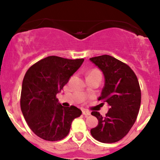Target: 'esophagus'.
Returning a JSON list of instances; mask_svg holds the SVG:
<instances>
[{"mask_svg": "<svg viewBox=\"0 0 160 160\" xmlns=\"http://www.w3.org/2000/svg\"><path fill=\"white\" fill-rule=\"evenodd\" d=\"M82 114L85 115V116H89L90 115V112L89 111H82Z\"/></svg>", "mask_w": 160, "mask_h": 160, "instance_id": "esophagus-1", "label": "esophagus"}]
</instances>
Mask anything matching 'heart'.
Listing matches in <instances>:
<instances>
[{"instance_id":"b5f03b06","label":"heart","mask_w":160,"mask_h":160,"mask_svg":"<svg viewBox=\"0 0 160 160\" xmlns=\"http://www.w3.org/2000/svg\"><path fill=\"white\" fill-rule=\"evenodd\" d=\"M95 72H100V71H99L98 70H97V69H92V71H89V74H88V75H89V74H93V73H95Z\"/></svg>"}]
</instances>
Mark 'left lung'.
I'll return each mask as SVG.
<instances>
[{"instance_id": "8db88e82", "label": "left lung", "mask_w": 160, "mask_h": 160, "mask_svg": "<svg viewBox=\"0 0 160 160\" xmlns=\"http://www.w3.org/2000/svg\"><path fill=\"white\" fill-rule=\"evenodd\" d=\"M90 60L102 70L105 78L98 100L110 106L104 117L97 111L91 113L98 120V126L91 129V135L100 142H117L127 135L136 121L141 106L140 85L131 68L113 56L103 55Z\"/></svg>"}]
</instances>
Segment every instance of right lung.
Here are the masks:
<instances>
[{
	"mask_svg": "<svg viewBox=\"0 0 160 160\" xmlns=\"http://www.w3.org/2000/svg\"><path fill=\"white\" fill-rule=\"evenodd\" d=\"M83 58L48 56L31 66L24 77L20 106L32 131L43 140L60 141L68 135L72 121L82 114L74 105L58 103L60 92Z\"/></svg>",
	"mask_w": 160,
	"mask_h": 160,
	"instance_id": "add662e5",
	"label": "right lung"
}]
</instances>
